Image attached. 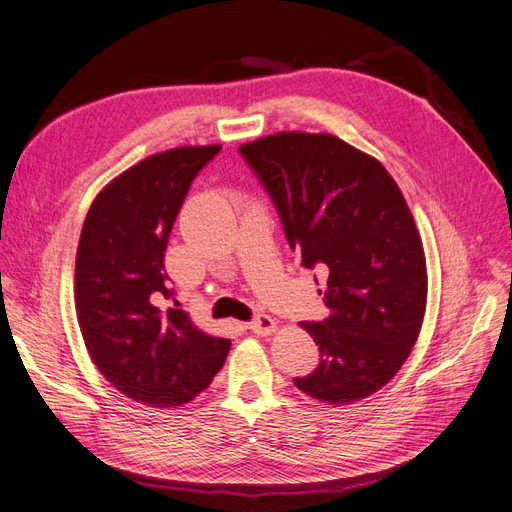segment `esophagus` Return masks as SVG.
<instances>
[{"label":"esophagus","mask_w":512,"mask_h":512,"mask_svg":"<svg viewBox=\"0 0 512 512\" xmlns=\"http://www.w3.org/2000/svg\"><path fill=\"white\" fill-rule=\"evenodd\" d=\"M247 327H250V331L256 335H269L277 329V322L267 314H260L250 324H247Z\"/></svg>","instance_id":"1"}]
</instances>
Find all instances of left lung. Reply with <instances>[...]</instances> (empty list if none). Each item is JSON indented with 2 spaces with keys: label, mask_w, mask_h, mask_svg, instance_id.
Here are the masks:
<instances>
[{
  "label": "left lung",
  "mask_w": 512,
  "mask_h": 512,
  "mask_svg": "<svg viewBox=\"0 0 512 512\" xmlns=\"http://www.w3.org/2000/svg\"><path fill=\"white\" fill-rule=\"evenodd\" d=\"M280 215L301 267L320 269L331 314L303 329L318 367L294 378L324 404H352L389 382L421 331L427 269L397 183L367 153L331 134L282 132L239 147Z\"/></svg>",
  "instance_id": "left-lung-1"
}]
</instances>
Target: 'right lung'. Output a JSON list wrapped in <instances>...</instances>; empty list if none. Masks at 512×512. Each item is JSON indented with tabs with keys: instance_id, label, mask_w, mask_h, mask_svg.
Wrapping results in <instances>:
<instances>
[{
	"instance_id": "obj_1",
	"label": "right lung",
	"mask_w": 512,
	"mask_h": 512,
	"mask_svg": "<svg viewBox=\"0 0 512 512\" xmlns=\"http://www.w3.org/2000/svg\"><path fill=\"white\" fill-rule=\"evenodd\" d=\"M220 149L177 147L132 166L98 194L81 230L74 297L87 352L115 389L145 406L188 404L230 350L228 339L194 327L164 271L183 200Z\"/></svg>"
}]
</instances>
